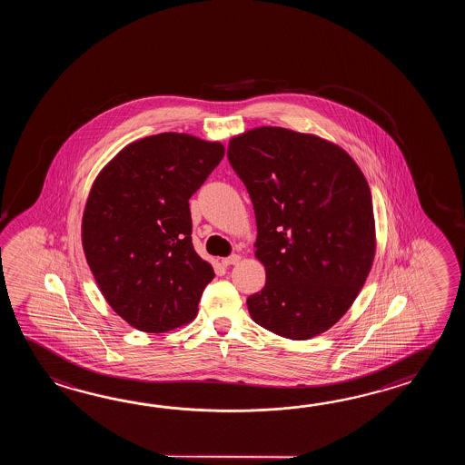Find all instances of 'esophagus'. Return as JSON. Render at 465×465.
<instances>
[{
  "mask_svg": "<svg viewBox=\"0 0 465 465\" xmlns=\"http://www.w3.org/2000/svg\"><path fill=\"white\" fill-rule=\"evenodd\" d=\"M239 261H241V256H239V254H232V256L224 257V259H223V266H234Z\"/></svg>",
  "mask_w": 465,
  "mask_h": 465,
  "instance_id": "34e87169",
  "label": "esophagus"
}]
</instances>
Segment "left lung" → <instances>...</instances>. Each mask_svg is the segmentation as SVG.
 I'll return each mask as SVG.
<instances>
[{"label":"left lung","instance_id":"left-lung-1","mask_svg":"<svg viewBox=\"0 0 465 465\" xmlns=\"http://www.w3.org/2000/svg\"><path fill=\"white\" fill-rule=\"evenodd\" d=\"M229 163L254 206L266 286L247 297L252 321L306 341L346 314L376 254L372 196L334 143L277 126L229 141Z\"/></svg>","mask_w":465,"mask_h":465}]
</instances>
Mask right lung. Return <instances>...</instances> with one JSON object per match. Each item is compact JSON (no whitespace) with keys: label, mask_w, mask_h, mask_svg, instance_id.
Listing matches in <instances>:
<instances>
[{"label":"right lung","mask_w":465,"mask_h":465,"mask_svg":"<svg viewBox=\"0 0 465 465\" xmlns=\"http://www.w3.org/2000/svg\"><path fill=\"white\" fill-rule=\"evenodd\" d=\"M224 156L218 141L161 133L121 149L94 179L81 239L111 309L161 334L191 322L214 277L191 241L189 198Z\"/></svg>","instance_id":"add662e5"}]
</instances>
